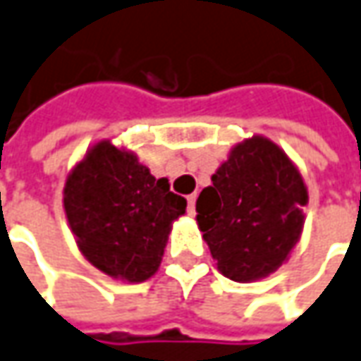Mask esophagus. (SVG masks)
<instances>
[{
    "label": "esophagus",
    "mask_w": 361,
    "mask_h": 361,
    "mask_svg": "<svg viewBox=\"0 0 361 361\" xmlns=\"http://www.w3.org/2000/svg\"><path fill=\"white\" fill-rule=\"evenodd\" d=\"M188 200V212L190 214H195V202H197V195H190V197L186 198Z\"/></svg>",
    "instance_id": "1"
}]
</instances>
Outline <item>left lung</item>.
I'll list each match as a JSON object with an SVG mask.
<instances>
[{
	"label": "left lung",
	"instance_id": "8db88e82",
	"mask_svg": "<svg viewBox=\"0 0 361 361\" xmlns=\"http://www.w3.org/2000/svg\"><path fill=\"white\" fill-rule=\"evenodd\" d=\"M308 190L294 163L264 137L238 142L197 200V222L219 270L252 282L298 244Z\"/></svg>",
	"mask_w": 361,
	"mask_h": 361
}]
</instances>
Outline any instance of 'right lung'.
I'll list each match as a JSON object with an SVG mask.
<instances>
[{"mask_svg":"<svg viewBox=\"0 0 361 361\" xmlns=\"http://www.w3.org/2000/svg\"><path fill=\"white\" fill-rule=\"evenodd\" d=\"M63 207L79 250L109 276L151 278L186 200L129 151L97 142L67 176Z\"/></svg>","mask_w":361,"mask_h":361,"instance_id":"obj_1","label":"right lung"}]
</instances>
